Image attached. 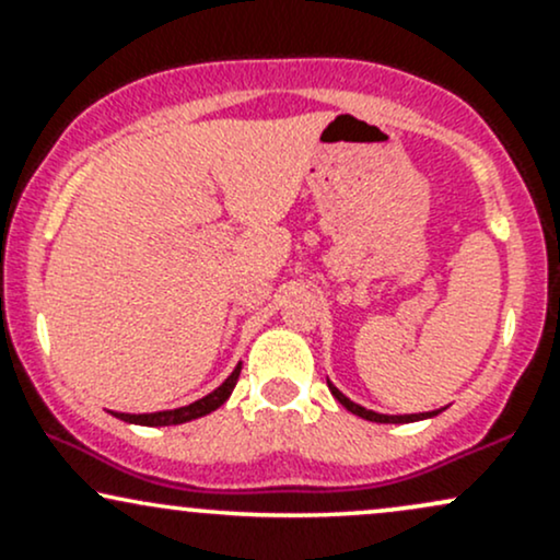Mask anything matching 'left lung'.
Returning <instances> with one entry per match:
<instances>
[{"label": "left lung", "mask_w": 560, "mask_h": 560, "mask_svg": "<svg viewBox=\"0 0 560 560\" xmlns=\"http://www.w3.org/2000/svg\"><path fill=\"white\" fill-rule=\"evenodd\" d=\"M329 389H331V395L337 397L339 402L345 405L347 410H350V413H355V416H361V419H365V421H376V423H410V421H421V419H432V416H436V410H432V413H410V416H384V413H376V410H369V408H363V405H358V402H352L350 397H345L342 392H339L337 387H334V384L329 382Z\"/></svg>", "instance_id": "1"}]
</instances>
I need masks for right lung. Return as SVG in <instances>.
Segmentation results:
<instances>
[{
  "label": "right lung",
  "mask_w": 560,
  "mask_h": 560,
  "mask_svg": "<svg viewBox=\"0 0 560 560\" xmlns=\"http://www.w3.org/2000/svg\"><path fill=\"white\" fill-rule=\"evenodd\" d=\"M240 371H242V363L236 365L234 371H231V376L221 384V387L210 392V395H205L202 400L184 405V408L160 410V413H139V416L137 413H113V416H115V419H120V421L139 423V427H173V423H186L191 419H199V416L213 413L215 408H221V405L229 400V395L236 387V378H240Z\"/></svg>",
  "instance_id": "obj_1"
}]
</instances>
